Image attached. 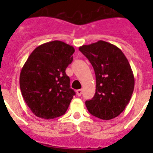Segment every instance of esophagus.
<instances>
[{
    "mask_svg": "<svg viewBox=\"0 0 153 153\" xmlns=\"http://www.w3.org/2000/svg\"><path fill=\"white\" fill-rule=\"evenodd\" d=\"M76 94H77L78 97H80L81 94H82V90H76Z\"/></svg>",
    "mask_w": 153,
    "mask_h": 153,
    "instance_id": "obj_1",
    "label": "esophagus"
}]
</instances>
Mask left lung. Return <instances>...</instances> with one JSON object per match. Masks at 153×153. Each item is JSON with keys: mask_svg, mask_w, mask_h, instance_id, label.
I'll return each mask as SVG.
<instances>
[{"mask_svg": "<svg viewBox=\"0 0 153 153\" xmlns=\"http://www.w3.org/2000/svg\"><path fill=\"white\" fill-rule=\"evenodd\" d=\"M79 50L90 60L96 75L95 95L85 102L88 111L104 120L118 117L134 90V76L127 58L119 47L103 40Z\"/></svg>", "mask_w": 153, "mask_h": 153, "instance_id": "8db88e82", "label": "left lung"}]
</instances>
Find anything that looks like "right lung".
Wrapping results in <instances>:
<instances>
[{"label": "right lung", "mask_w": 153, "mask_h": 153, "mask_svg": "<svg viewBox=\"0 0 153 153\" xmlns=\"http://www.w3.org/2000/svg\"><path fill=\"white\" fill-rule=\"evenodd\" d=\"M73 46L47 42L31 53L20 74V87L31 112L45 120L64 114L75 92L65 70L73 61Z\"/></svg>", "instance_id": "right-lung-1"}]
</instances>
